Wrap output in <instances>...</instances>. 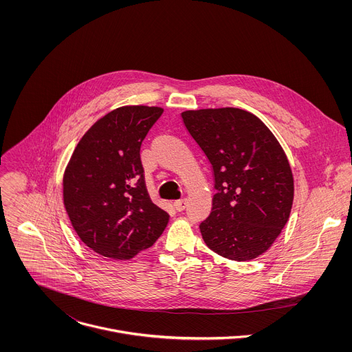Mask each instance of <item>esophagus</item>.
Here are the masks:
<instances>
[{"label": "esophagus", "mask_w": 352, "mask_h": 352, "mask_svg": "<svg viewBox=\"0 0 352 352\" xmlns=\"http://www.w3.org/2000/svg\"><path fill=\"white\" fill-rule=\"evenodd\" d=\"M186 206H187V199H180V201H176L173 203V207L177 211H183L186 208Z\"/></svg>", "instance_id": "esophagus-1"}]
</instances>
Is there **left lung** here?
Instances as JSON below:
<instances>
[{
    "instance_id": "8db88e82",
    "label": "left lung",
    "mask_w": 352,
    "mask_h": 352,
    "mask_svg": "<svg viewBox=\"0 0 352 352\" xmlns=\"http://www.w3.org/2000/svg\"><path fill=\"white\" fill-rule=\"evenodd\" d=\"M214 173L211 214L199 225L211 251L248 261L267 251L289 221L294 179L270 129L240 108L182 112Z\"/></svg>"
}]
</instances>
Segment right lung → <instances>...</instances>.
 <instances>
[{
    "mask_svg": "<svg viewBox=\"0 0 352 352\" xmlns=\"http://www.w3.org/2000/svg\"><path fill=\"white\" fill-rule=\"evenodd\" d=\"M164 112L124 105L80 140L63 175V204L81 241L104 257L129 260L151 248L169 215L151 201L141 145Z\"/></svg>",
    "mask_w": 352,
    "mask_h": 352,
    "instance_id": "obj_1",
    "label": "right lung"
}]
</instances>
